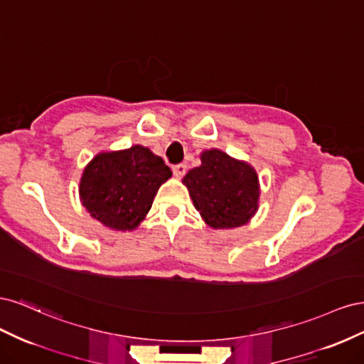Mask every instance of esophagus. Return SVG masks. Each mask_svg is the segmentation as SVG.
<instances>
[{"label":"esophagus","mask_w":364,"mask_h":364,"mask_svg":"<svg viewBox=\"0 0 364 364\" xmlns=\"http://www.w3.org/2000/svg\"><path fill=\"white\" fill-rule=\"evenodd\" d=\"M185 173H186V165H185V164H178V165H174V167H173V174H174L178 179L183 178Z\"/></svg>","instance_id":"1"}]
</instances>
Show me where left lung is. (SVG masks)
I'll use <instances>...</instances> for the list:
<instances>
[{
	"label": "left lung",
	"mask_w": 364,
	"mask_h": 364,
	"mask_svg": "<svg viewBox=\"0 0 364 364\" xmlns=\"http://www.w3.org/2000/svg\"><path fill=\"white\" fill-rule=\"evenodd\" d=\"M200 159V167L183 178L197 211L215 229L246 225L258 208L255 170L215 149L203 151Z\"/></svg>",
	"instance_id": "left-lung-1"
}]
</instances>
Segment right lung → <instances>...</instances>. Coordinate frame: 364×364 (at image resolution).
I'll return each instance as SVG.
<instances>
[{"label":"right lung","mask_w":364,"mask_h":364,"mask_svg":"<svg viewBox=\"0 0 364 364\" xmlns=\"http://www.w3.org/2000/svg\"><path fill=\"white\" fill-rule=\"evenodd\" d=\"M170 178L168 165L142 146L100 153L83 171L80 199L105 226L130 230L144 220L159 186Z\"/></svg>","instance_id":"add662e5"}]
</instances>
